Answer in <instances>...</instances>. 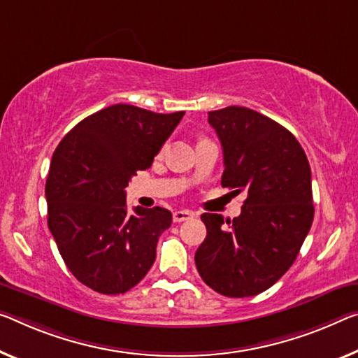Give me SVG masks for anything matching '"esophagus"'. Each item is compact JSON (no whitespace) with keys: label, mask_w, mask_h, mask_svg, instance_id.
I'll return each instance as SVG.
<instances>
[{"label":"esophagus","mask_w":358,"mask_h":358,"mask_svg":"<svg viewBox=\"0 0 358 358\" xmlns=\"http://www.w3.org/2000/svg\"><path fill=\"white\" fill-rule=\"evenodd\" d=\"M194 216H195V213L187 211V210L176 211V213H173V221L174 222H184V221H189V219H192Z\"/></svg>","instance_id":"1"}]
</instances>
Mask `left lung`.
Segmentation results:
<instances>
[{"mask_svg":"<svg viewBox=\"0 0 358 358\" xmlns=\"http://www.w3.org/2000/svg\"><path fill=\"white\" fill-rule=\"evenodd\" d=\"M224 152L222 187L246 194L241 214L224 221L205 213L206 238L195 252L198 273L227 298L272 287L293 266L313 221L310 166L298 139L246 107L208 112Z\"/></svg>","mask_w":358,"mask_h":358,"instance_id":"obj_1","label":"left lung"}]
</instances>
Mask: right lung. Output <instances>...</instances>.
<instances>
[{
    "label": "right lung",
    "mask_w": 358,
    "mask_h": 358,
    "mask_svg": "<svg viewBox=\"0 0 358 358\" xmlns=\"http://www.w3.org/2000/svg\"><path fill=\"white\" fill-rule=\"evenodd\" d=\"M184 113L117 103L80 122L54 150L45 190L48 225L65 266L87 288L126 293L155 262L173 214L160 206L129 213L124 189L150 168Z\"/></svg>",
    "instance_id": "right-lung-1"
}]
</instances>
